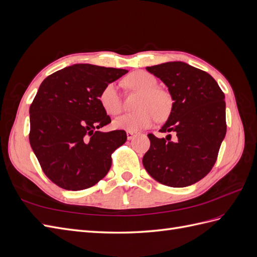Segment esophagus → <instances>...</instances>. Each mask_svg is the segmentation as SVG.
I'll use <instances>...</instances> for the list:
<instances>
[{
    "label": "esophagus",
    "mask_w": 257,
    "mask_h": 257,
    "mask_svg": "<svg viewBox=\"0 0 257 257\" xmlns=\"http://www.w3.org/2000/svg\"><path fill=\"white\" fill-rule=\"evenodd\" d=\"M137 134L135 133V132H126V136H127V139L128 141H131V139H133Z\"/></svg>",
    "instance_id": "1"
}]
</instances>
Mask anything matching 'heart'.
Masks as SVG:
<instances>
[{
  "label": "heart",
  "mask_w": 257,
  "mask_h": 257,
  "mask_svg": "<svg viewBox=\"0 0 257 257\" xmlns=\"http://www.w3.org/2000/svg\"><path fill=\"white\" fill-rule=\"evenodd\" d=\"M125 82L132 90L142 93L138 99L136 112L125 113L113 121V127L127 132H137L150 127L157 119L164 120L173 108V100L169 93L158 87V79L145 71L131 73ZM99 104L106 113L115 115L122 109L121 98L114 82L106 84L98 96Z\"/></svg>",
  "instance_id": "obj_1"
}]
</instances>
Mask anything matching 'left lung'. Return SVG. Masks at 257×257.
Listing matches in <instances>:
<instances>
[{"mask_svg":"<svg viewBox=\"0 0 257 257\" xmlns=\"http://www.w3.org/2000/svg\"><path fill=\"white\" fill-rule=\"evenodd\" d=\"M147 71L164 82L174 100L158 138L148 134L150 149L143 164L158 182L183 188L206 177L215 164L226 134L225 95L208 73L183 62L148 66Z\"/></svg>","mask_w":257,"mask_h":257,"instance_id":"1","label":"left lung"}]
</instances>
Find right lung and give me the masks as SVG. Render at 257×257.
<instances>
[{
	"label": "right lung",
	"instance_id": "1",
	"mask_svg": "<svg viewBox=\"0 0 257 257\" xmlns=\"http://www.w3.org/2000/svg\"><path fill=\"white\" fill-rule=\"evenodd\" d=\"M126 69L74 64L51 74L30 106V145L45 175L62 189L80 191L103 179L126 133L98 131L111 122L99 104L106 84Z\"/></svg>",
	"mask_w": 257,
	"mask_h": 257
}]
</instances>
